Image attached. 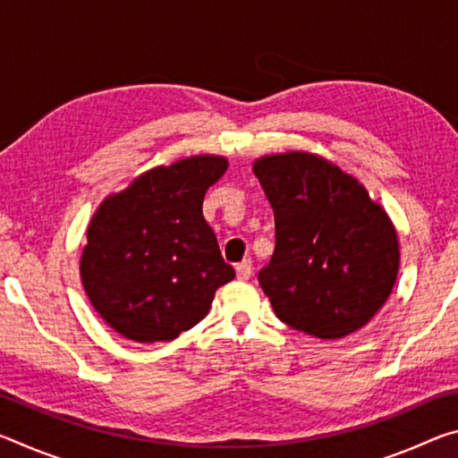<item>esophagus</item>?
Returning <instances> with one entry per match:
<instances>
[{
    "label": "esophagus",
    "instance_id": "1",
    "mask_svg": "<svg viewBox=\"0 0 458 458\" xmlns=\"http://www.w3.org/2000/svg\"><path fill=\"white\" fill-rule=\"evenodd\" d=\"M252 275V262L250 260H242L238 262L236 265V276L240 278V281H248Z\"/></svg>",
    "mask_w": 458,
    "mask_h": 458
}]
</instances>
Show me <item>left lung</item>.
<instances>
[{
	"mask_svg": "<svg viewBox=\"0 0 458 458\" xmlns=\"http://www.w3.org/2000/svg\"><path fill=\"white\" fill-rule=\"evenodd\" d=\"M275 212V252L259 283L278 319L319 339L371 321L398 276V234L355 177L315 153L254 161Z\"/></svg>",
	"mask_w": 458,
	"mask_h": 458,
	"instance_id": "left-lung-1",
	"label": "left lung"
}]
</instances>
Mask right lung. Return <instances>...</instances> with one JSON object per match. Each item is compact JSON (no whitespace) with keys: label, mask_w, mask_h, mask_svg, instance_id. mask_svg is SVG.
Returning a JSON list of instances; mask_svg holds the SVG:
<instances>
[{"label":"right lung","mask_w":458,"mask_h":458,"mask_svg":"<svg viewBox=\"0 0 458 458\" xmlns=\"http://www.w3.org/2000/svg\"><path fill=\"white\" fill-rule=\"evenodd\" d=\"M228 169L220 155H193L135 177L105 198L87 230L81 278L106 325L139 344L172 341L210 311L236 276L201 214Z\"/></svg>","instance_id":"obj_1"}]
</instances>
